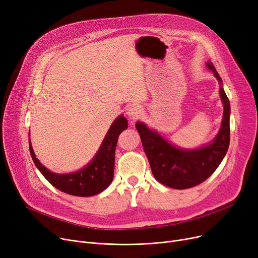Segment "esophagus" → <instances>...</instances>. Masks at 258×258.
<instances>
[{
  "instance_id": "1",
  "label": "esophagus",
  "mask_w": 258,
  "mask_h": 258,
  "mask_svg": "<svg viewBox=\"0 0 258 258\" xmlns=\"http://www.w3.org/2000/svg\"><path fill=\"white\" fill-rule=\"evenodd\" d=\"M141 112H142L141 107H140L139 105H137V104H132V105H130V106L127 107V110H126V114H127L132 119H135V118L139 117V116L141 115Z\"/></svg>"
}]
</instances>
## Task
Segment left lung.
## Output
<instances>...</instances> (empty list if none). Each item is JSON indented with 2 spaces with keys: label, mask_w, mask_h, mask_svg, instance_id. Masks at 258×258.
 <instances>
[{
  "label": "left lung",
  "mask_w": 258,
  "mask_h": 258,
  "mask_svg": "<svg viewBox=\"0 0 258 258\" xmlns=\"http://www.w3.org/2000/svg\"><path fill=\"white\" fill-rule=\"evenodd\" d=\"M206 66L222 85V78L213 63L208 61ZM220 95L224 104L220 132L211 143L197 150H183L174 146L142 122H137L136 128L143 150L158 182L174 189H187L207 180L219 167L230 143V102L222 86Z\"/></svg>",
  "instance_id": "8db88e82"
}]
</instances>
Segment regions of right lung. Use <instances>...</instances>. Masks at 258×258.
<instances>
[{"label": "right lung", "instance_id": "1", "mask_svg": "<svg viewBox=\"0 0 258 258\" xmlns=\"http://www.w3.org/2000/svg\"><path fill=\"white\" fill-rule=\"evenodd\" d=\"M127 128V120L119 116L111 125L93 160L83 169L71 173H55L48 170L34 155L29 140V150L37 169L58 190L76 197H91L110 186L114 177L115 151L119 135Z\"/></svg>", "mask_w": 258, "mask_h": 258}]
</instances>
